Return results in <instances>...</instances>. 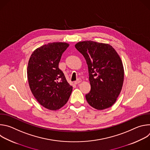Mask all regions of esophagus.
Instances as JSON below:
<instances>
[{"label":"esophagus","mask_w":150,"mask_h":150,"mask_svg":"<svg viewBox=\"0 0 150 150\" xmlns=\"http://www.w3.org/2000/svg\"><path fill=\"white\" fill-rule=\"evenodd\" d=\"M82 81V80H81V79H80V78H79V79H78L76 81H75V84H78V83H80Z\"/></svg>","instance_id":"esophagus-1"}]
</instances>
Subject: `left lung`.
<instances>
[{
	"label": "left lung",
	"mask_w": 150,
	"mask_h": 150,
	"mask_svg": "<svg viewBox=\"0 0 150 150\" xmlns=\"http://www.w3.org/2000/svg\"><path fill=\"white\" fill-rule=\"evenodd\" d=\"M88 65L91 90L85 95L88 104L97 110L111 107L123 85L124 70L116 50L108 44L85 41L75 45Z\"/></svg>",
	"instance_id": "obj_1"
}]
</instances>
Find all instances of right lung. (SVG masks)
Masks as SVG:
<instances>
[{
    "instance_id": "1",
    "label": "right lung",
    "mask_w": 150,
    "mask_h": 150,
    "mask_svg": "<svg viewBox=\"0 0 150 150\" xmlns=\"http://www.w3.org/2000/svg\"><path fill=\"white\" fill-rule=\"evenodd\" d=\"M66 42H51L42 46L31 54L27 68L31 91L44 108L56 110L65 105L72 87L59 68L63 53L69 47Z\"/></svg>"
}]
</instances>
